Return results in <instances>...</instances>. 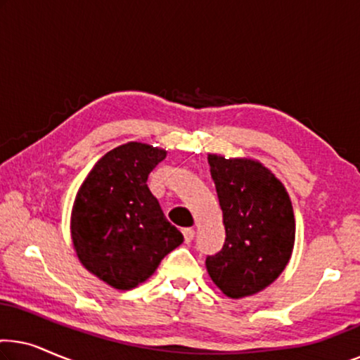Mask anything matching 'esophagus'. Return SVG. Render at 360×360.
Masks as SVG:
<instances>
[{"instance_id": "obj_1", "label": "esophagus", "mask_w": 360, "mask_h": 360, "mask_svg": "<svg viewBox=\"0 0 360 360\" xmlns=\"http://www.w3.org/2000/svg\"><path fill=\"white\" fill-rule=\"evenodd\" d=\"M181 234H184V239H185V243L188 244L191 239L195 238V231L191 229V228H185L184 231H181Z\"/></svg>"}]
</instances>
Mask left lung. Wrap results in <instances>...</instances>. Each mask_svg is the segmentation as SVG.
<instances>
[{"mask_svg":"<svg viewBox=\"0 0 360 360\" xmlns=\"http://www.w3.org/2000/svg\"><path fill=\"white\" fill-rule=\"evenodd\" d=\"M208 164L226 239L219 252L206 257V269L229 298L249 297L288 264L295 243L292 201L282 181L259 162L208 155Z\"/></svg>","mask_w":360,"mask_h":360,"instance_id":"obj_1","label":"left lung"}]
</instances>
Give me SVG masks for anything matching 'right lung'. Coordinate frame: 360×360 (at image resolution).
Instances as JSON below:
<instances>
[{
  "instance_id": "right-lung-1",
  "label": "right lung",
  "mask_w": 360,
  "mask_h": 360,
  "mask_svg": "<svg viewBox=\"0 0 360 360\" xmlns=\"http://www.w3.org/2000/svg\"><path fill=\"white\" fill-rule=\"evenodd\" d=\"M165 150L129 142L101 157L77 193L72 240L82 264L117 290H131L184 243L147 179Z\"/></svg>"
}]
</instances>
